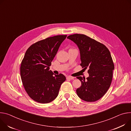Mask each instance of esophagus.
<instances>
[{
  "label": "esophagus",
  "mask_w": 131,
  "mask_h": 131,
  "mask_svg": "<svg viewBox=\"0 0 131 131\" xmlns=\"http://www.w3.org/2000/svg\"><path fill=\"white\" fill-rule=\"evenodd\" d=\"M74 77H71V76H68L67 77V79H68V80H73L74 79Z\"/></svg>",
  "instance_id": "esophagus-1"
}]
</instances>
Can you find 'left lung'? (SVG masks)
<instances>
[{
    "mask_svg": "<svg viewBox=\"0 0 131 131\" xmlns=\"http://www.w3.org/2000/svg\"><path fill=\"white\" fill-rule=\"evenodd\" d=\"M67 38L79 48L80 65L84 69H89L86 81L77 77L82 84L77 90V95L85 101H96L106 93L112 82L114 66L110 52L105 45L85 35L75 34Z\"/></svg>",
    "mask_w": 131,
    "mask_h": 131,
    "instance_id": "8db88e82",
    "label": "left lung"
}]
</instances>
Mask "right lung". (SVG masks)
<instances>
[{"label": "right lung", "mask_w": 131, "mask_h": 131, "mask_svg": "<svg viewBox=\"0 0 131 131\" xmlns=\"http://www.w3.org/2000/svg\"><path fill=\"white\" fill-rule=\"evenodd\" d=\"M67 36L57 35L39 40L25 53L20 67L21 78L28 95L36 102L47 104L53 101L66 80L62 74L53 75L49 67Z\"/></svg>", "instance_id": "1"}]
</instances>
